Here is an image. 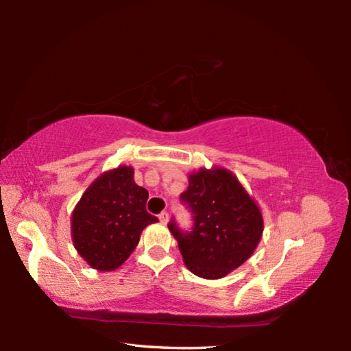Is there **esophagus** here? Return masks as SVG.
Masks as SVG:
<instances>
[{"label":"esophagus","instance_id":"34e87169","mask_svg":"<svg viewBox=\"0 0 351 351\" xmlns=\"http://www.w3.org/2000/svg\"><path fill=\"white\" fill-rule=\"evenodd\" d=\"M159 221H161L162 224H167L169 223V213L167 212L159 213Z\"/></svg>","mask_w":351,"mask_h":351}]
</instances>
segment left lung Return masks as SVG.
Instances as JSON below:
<instances>
[{
	"label": "left lung",
	"instance_id": "8db88e82",
	"mask_svg": "<svg viewBox=\"0 0 351 351\" xmlns=\"http://www.w3.org/2000/svg\"><path fill=\"white\" fill-rule=\"evenodd\" d=\"M181 199L193 212L192 232L182 234L171 221L169 230L180 246L184 265L207 280H217L251 257L263 235V215L232 171L224 167L189 173Z\"/></svg>",
	"mask_w": 351,
	"mask_h": 351
}]
</instances>
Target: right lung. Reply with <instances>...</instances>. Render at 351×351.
Here are the masks:
<instances>
[{
	"label": "right lung",
	"instance_id": "1",
	"mask_svg": "<svg viewBox=\"0 0 351 351\" xmlns=\"http://www.w3.org/2000/svg\"><path fill=\"white\" fill-rule=\"evenodd\" d=\"M148 192L134 182L132 165L104 171L71 213L75 251L93 269L110 272L125 263L141 234L158 218L145 210Z\"/></svg>",
	"mask_w": 351,
	"mask_h": 351
}]
</instances>
